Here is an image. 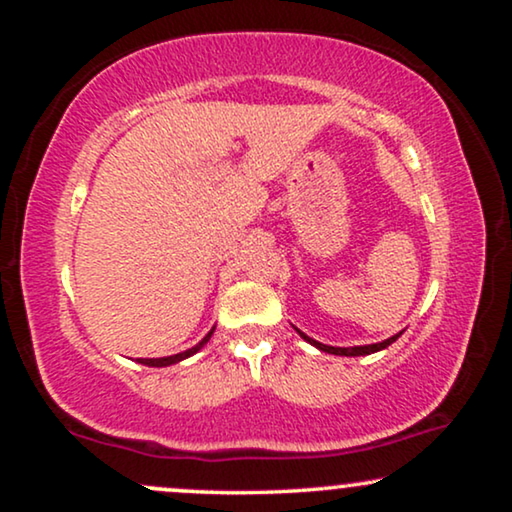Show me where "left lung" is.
I'll list each match as a JSON object with an SVG mask.
<instances>
[{"instance_id": "left-lung-1", "label": "left lung", "mask_w": 512, "mask_h": 512, "mask_svg": "<svg viewBox=\"0 0 512 512\" xmlns=\"http://www.w3.org/2000/svg\"><path fill=\"white\" fill-rule=\"evenodd\" d=\"M300 333V331H298ZM303 338L310 342V345H314L317 349H321V352H328V354H338V356H366V354H373V352H380V349L389 347L391 342H396V338H401V333L394 335V338L384 340V342H375V345H363V347H331V345H321V342L307 338L305 333H300Z\"/></svg>"}]
</instances>
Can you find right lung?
<instances>
[{"label":"right lung","instance_id":"obj_1","mask_svg":"<svg viewBox=\"0 0 512 512\" xmlns=\"http://www.w3.org/2000/svg\"><path fill=\"white\" fill-rule=\"evenodd\" d=\"M212 333H214V328H212V331H209V333L205 335V338H202V340L198 342V345L191 347V349H186V352H181V354H174V356H163V359H137V361H139V363H144V366H153V368L172 366V363H179V361L188 359V356L198 352V349H202V345H207V340L212 338Z\"/></svg>","mask_w":512,"mask_h":512}]
</instances>
